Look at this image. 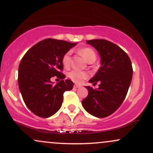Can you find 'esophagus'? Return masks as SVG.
Instances as JSON below:
<instances>
[{
  "label": "esophagus",
  "mask_w": 153,
  "mask_h": 153,
  "mask_svg": "<svg viewBox=\"0 0 153 153\" xmlns=\"http://www.w3.org/2000/svg\"><path fill=\"white\" fill-rule=\"evenodd\" d=\"M74 87H75V88H81V85H78V84H75V85H74Z\"/></svg>",
  "instance_id": "obj_1"
}]
</instances>
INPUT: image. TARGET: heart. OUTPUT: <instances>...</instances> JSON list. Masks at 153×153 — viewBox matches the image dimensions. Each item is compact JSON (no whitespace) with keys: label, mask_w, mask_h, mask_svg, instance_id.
<instances>
[{"label":"heart","mask_w":153,"mask_h":153,"mask_svg":"<svg viewBox=\"0 0 153 153\" xmlns=\"http://www.w3.org/2000/svg\"><path fill=\"white\" fill-rule=\"evenodd\" d=\"M79 53L81 54L84 59L88 63H93L96 61V54L92 49L88 48V47L82 48L79 50ZM71 52H68L62 57V65L66 68H69L71 65ZM68 77L73 81L77 82V83H81L84 80L88 78V74L85 72L73 71L68 74Z\"/></svg>","instance_id":"1"}]
</instances>
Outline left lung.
<instances>
[{"mask_svg": "<svg viewBox=\"0 0 153 153\" xmlns=\"http://www.w3.org/2000/svg\"><path fill=\"white\" fill-rule=\"evenodd\" d=\"M99 52L101 66L89 82L99 81L97 89L85 86L88 95L82 101L90 114L103 118L114 113L122 105L132 78V66L127 54L115 44L105 39L87 40Z\"/></svg>", "mask_w": 153, "mask_h": 153, "instance_id": "8db88e82", "label": "left lung"}]
</instances>
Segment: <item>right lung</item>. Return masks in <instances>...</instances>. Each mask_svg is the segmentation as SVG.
<instances>
[{
  "label": "right lung",
  "instance_id": "1",
  "mask_svg": "<svg viewBox=\"0 0 153 153\" xmlns=\"http://www.w3.org/2000/svg\"><path fill=\"white\" fill-rule=\"evenodd\" d=\"M77 43L46 39L29 49L19 67L18 83L23 100L35 115L42 118L52 116L60 108L63 94L71 91L73 82L61 73L63 55ZM61 80L54 85L51 78Z\"/></svg>",
  "mask_w": 153,
  "mask_h": 153
}]
</instances>
